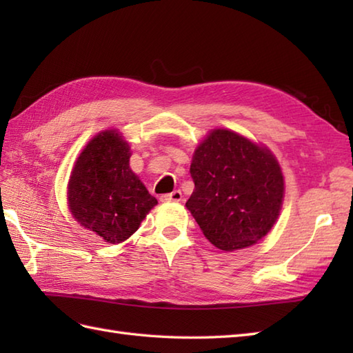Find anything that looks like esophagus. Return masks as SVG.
<instances>
[{"mask_svg": "<svg viewBox=\"0 0 353 353\" xmlns=\"http://www.w3.org/2000/svg\"><path fill=\"white\" fill-rule=\"evenodd\" d=\"M161 200L162 201H181L182 200V191H172L170 194H163V196H161Z\"/></svg>", "mask_w": 353, "mask_h": 353, "instance_id": "1", "label": "esophagus"}]
</instances>
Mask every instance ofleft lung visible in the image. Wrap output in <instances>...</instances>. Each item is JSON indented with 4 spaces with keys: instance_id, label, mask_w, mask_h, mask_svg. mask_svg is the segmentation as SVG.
<instances>
[{
    "instance_id": "left-lung-1",
    "label": "left lung",
    "mask_w": 353,
    "mask_h": 353,
    "mask_svg": "<svg viewBox=\"0 0 353 353\" xmlns=\"http://www.w3.org/2000/svg\"><path fill=\"white\" fill-rule=\"evenodd\" d=\"M194 191L186 208L221 250L256 244L279 216L283 176L273 153L241 134L215 129L191 162Z\"/></svg>"
}]
</instances>
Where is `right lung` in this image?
Segmentation results:
<instances>
[{"label": "right lung", "instance_id": "add662e5", "mask_svg": "<svg viewBox=\"0 0 353 353\" xmlns=\"http://www.w3.org/2000/svg\"><path fill=\"white\" fill-rule=\"evenodd\" d=\"M130 147L118 130L97 134L77 157L68 183L74 219L106 243L125 241L157 200L130 170Z\"/></svg>", "mask_w": 353, "mask_h": 353}]
</instances>
